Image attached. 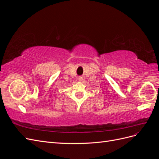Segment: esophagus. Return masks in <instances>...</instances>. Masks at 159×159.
<instances>
[{
	"instance_id": "obj_1",
	"label": "esophagus",
	"mask_w": 159,
	"mask_h": 159,
	"mask_svg": "<svg viewBox=\"0 0 159 159\" xmlns=\"http://www.w3.org/2000/svg\"><path fill=\"white\" fill-rule=\"evenodd\" d=\"M83 79H84V78H83L82 76H80L79 78H78V80H79V81H83Z\"/></svg>"
}]
</instances>
